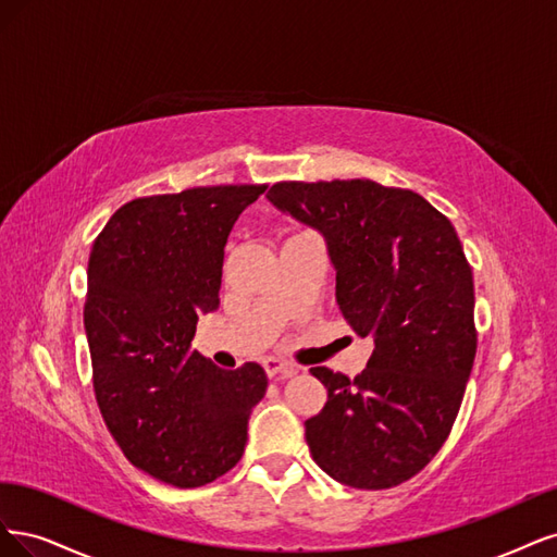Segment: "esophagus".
<instances>
[{
	"label": "esophagus",
	"mask_w": 557,
	"mask_h": 557,
	"mask_svg": "<svg viewBox=\"0 0 557 557\" xmlns=\"http://www.w3.org/2000/svg\"><path fill=\"white\" fill-rule=\"evenodd\" d=\"M263 368H265L268 376H284V380H286V376H294L298 372L296 366L282 361V358H277V356L263 358Z\"/></svg>",
	"instance_id": "34e87169"
}]
</instances>
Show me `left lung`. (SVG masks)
Returning <instances> with one entry per match:
<instances>
[{"label":"left lung","mask_w":557,"mask_h":557,"mask_svg":"<svg viewBox=\"0 0 557 557\" xmlns=\"http://www.w3.org/2000/svg\"><path fill=\"white\" fill-rule=\"evenodd\" d=\"M268 199L324 233L339 310L374 343L354 380L310 370L329 391L305 421L310 454L345 486H398L446 442L474 366V280L458 233L417 191L372 181L275 183Z\"/></svg>","instance_id":"8db88e82"}]
</instances>
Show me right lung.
Instances as JSON below:
<instances>
[{
  "label": "right lung",
  "mask_w": 557,
  "mask_h": 557,
  "mask_svg": "<svg viewBox=\"0 0 557 557\" xmlns=\"http://www.w3.org/2000/svg\"><path fill=\"white\" fill-rule=\"evenodd\" d=\"M265 185L191 187L115 210L87 263L85 333L106 428L134 468L177 488L226 474L263 398L259 363L222 370L191 349L220 308L224 245Z\"/></svg>",
  "instance_id": "add662e5"
}]
</instances>
